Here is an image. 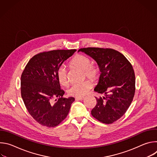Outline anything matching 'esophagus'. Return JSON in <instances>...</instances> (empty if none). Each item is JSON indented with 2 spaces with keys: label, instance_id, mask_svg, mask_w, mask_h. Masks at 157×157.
Wrapping results in <instances>:
<instances>
[{
  "label": "esophagus",
  "instance_id": "obj_1",
  "mask_svg": "<svg viewBox=\"0 0 157 157\" xmlns=\"http://www.w3.org/2000/svg\"><path fill=\"white\" fill-rule=\"evenodd\" d=\"M84 97H76V98H75V99L76 100V101H79V100H82V99H84Z\"/></svg>",
  "mask_w": 157,
  "mask_h": 157
}]
</instances>
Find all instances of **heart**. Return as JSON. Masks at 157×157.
<instances>
[{"mask_svg":"<svg viewBox=\"0 0 157 157\" xmlns=\"http://www.w3.org/2000/svg\"><path fill=\"white\" fill-rule=\"evenodd\" d=\"M71 65L83 71V78H87L92 81H97L100 76V69L96 64L91 63V59L87 56L77 55L70 63ZM57 77L59 83L63 86L68 84V71L64 65L59 66L57 71ZM89 80H85L81 83L72 84L67 90L68 95L75 97L84 96L92 87V82Z\"/></svg>","mask_w":157,"mask_h":157,"instance_id":"b5f03b06","label":"heart"}]
</instances>
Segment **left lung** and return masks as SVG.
<instances>
[{
    "instance_id": "left-lung-1",
    "label": "left lung",
    "mask_w": 157,
    "mask_h": 157,
    "mask_svg": "<svg viewBox=\"0 0 157 157\" xmlns=\"http://www.w3.org/2000/svg\"><path fill=\"white\" fill-rule=\"evenodd\" d=\"M98 63L101 74L94 88L105 96L96 98L92 116L104 124L119 119L130 105L136 91V77L131 63L120 52L112 48H81Z\"/></svg>"
}]
</instances>
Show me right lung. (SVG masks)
I'll return each instance as SVG.
<instances>
[{"mask_svg":"<svg viewBox=\"0 0 157 157\" xmlns=\"http://www.w3.org/2000/svg\"><path fill=\"white\" fill-rule=\"evenodd\" d=\"M76 51L56 50L38 53L29 60L21 74V98L29 114L43 126L58 125L68 116L75 101L73 97L63 98L64 91L60 87L57 71Z\"/></svg>","mask_w":157,"mask_h":157,"instance_id":"add662e5","label":"right lung"}]
</instances>
